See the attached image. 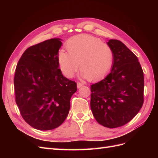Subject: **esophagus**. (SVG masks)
Masks as SVG:
<instances>
[{
	"mask_svg": "<svg viewBox=\"0 0 158 158\" xmlns=\"http://www.w3.org/2000/svg\"><path fill=\"white\" fill-rule=\"evenodd\" d=\"M84 85V84H82V83H81V82H77V88H81L82 86V85Z\"/></svg>",
	"mask_w": 158,
	"mask_h": 158,
	"instance_id": "esophagus-1",
	"label": "esophagus"
}]
</instances>
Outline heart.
<instances>
[{
  "mask_svg": "<svg viewBox=\"0 0 158 158\" xmlns=\"http://www.w3.org/2000/svg\"><path fill=\"white\" fill-rule=\"evenodd\" d=\"M66 48L59 51L58 62L63 74L73 78L79 66L81 76L92 81L102 77L110 69L113 52L101 40L88 34L74 36L66 41Z\"/></svg>",
  "mask_w": 158,
  "mask_h": 158,
  "instance_id": "heart-1",
  "label": "heart"
}]
</instances>
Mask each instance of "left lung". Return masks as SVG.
<instances>
[{
  "instance_id": "8db88e82",
  "label": "left lung",
  "mask_w": 158,
  "mask_h": 158,
  "mask_svg": "<svg viewBox=\"0 0 158 158\" xmlns=\"http://www.w3.org/2000/svg\"><path fill=\"white\" fill-rule=\"evenodd\" d=\"M113 52L110 73L91 85L90 107L95 120L110 128L125 125L144 103V73L137 56L121 41L107 42Z\"/></svg>"
}]
</instances>
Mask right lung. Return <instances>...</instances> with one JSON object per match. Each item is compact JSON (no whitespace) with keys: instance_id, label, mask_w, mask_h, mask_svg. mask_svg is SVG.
<instances>
[{"instance_id":"add662e5","label":"right lung","mask_w":158,"mask_h":158,"mask_svg":"<svg viewBox=\"0 0 158 158\" xmlns=\"http://www.w3.org/2000/svg\"><path fill=\"white\" fill-rule=\"evenodd\" d=\"M59 38L27 48L16 66L14 85L16 103L24 121L40 131L56 128L67 117L76 83L59 69Z\"/></svg>"}]
</instances>
